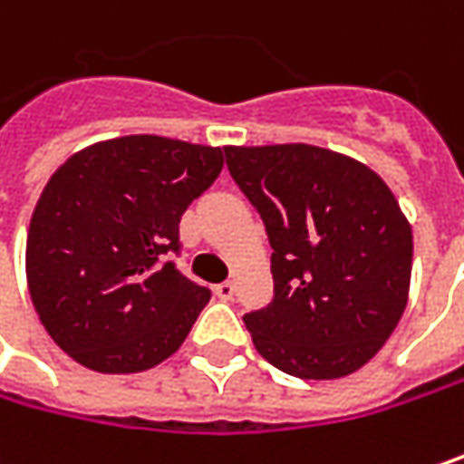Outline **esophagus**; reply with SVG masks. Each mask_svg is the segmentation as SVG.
Returning <instances> with one entry per match:
<instances>
[{"label": "esophagus", "instance_id": "obj_1", "mask_svg": "<svg viewBox=\"0 0 464 464\" xmlns=\"http://www.w3.org/2000/svg\"><path fill=\"white\" fill-rule=\"evenodd\" d=\"M233 292H236V286H233L231 281H223V284H218V286H215V295H218L223 303L233 300Z\"/></svg>", "mask_w": 464, "mask_h": 464}]
</instances>
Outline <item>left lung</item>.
Returning <instances> with one entry per match:
<instances>
[{
    "label": "left lung",
    "mask_w": 464,
    "mask_h": 464,
    "mask_svg": "<svg viewBox=\"0 0 464 464\" xmlns=\"http://www.w3.org/2000/svg\"><path fill=\"white\" fill-rule=\"evenodd\" d=\"M236 186L271 241L274 300L244 316L257 353L300 380L361 369L399 326L411 281V226L385 180L308 146H226Z\"/></svg>",
    "instance_id": "left-lung-1"
}]
</instances>
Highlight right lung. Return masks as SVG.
I'll return each instance as SVG.
<instances>
[{
	"mask_svg": "<svg viewBox=\"0 0 464 464\" xmlns=\"http://www.w3.org/2000/svg\"><path fill=\"white\" fill-rule=\"evenodd\" d=\"M223 169V148L127 135L82 148L55 169L31 215L25 278L50 337L103 374L169 358L209 289L164 263L180 218Z\"/></svg>",
	"mask_w": 464,
	"mask_h": 464,
	"instance_id": "right-lung-1",
	"label": "right lung"
}]
</instances>
